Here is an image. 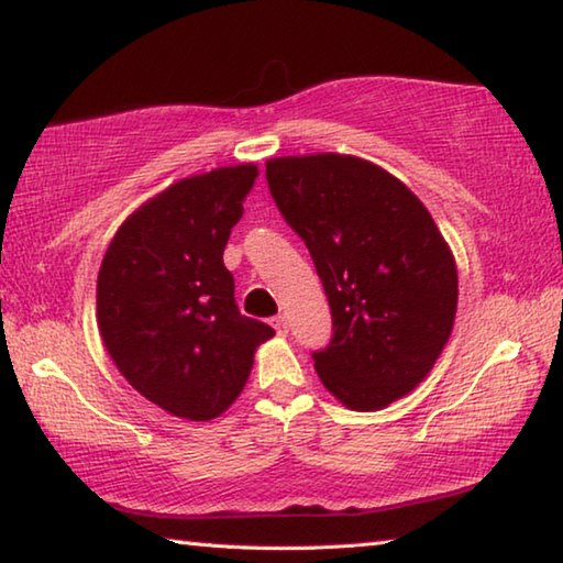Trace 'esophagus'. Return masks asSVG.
<instances>
[{
  "label": "esophagus",
  "instance_id": "1",
  "mask_svg": "<svg viewBox=\"0 0 563 563\" xmlns=\"http://www.w3.org/2000/svg\"><path fill=\"white\" fill-rule=\"evenodd\" d=\"M272 327L276 329V334H279V336H287L289 334V324H287V317H274L272 319Z\"/></svg>",
  "mask_w": 563,
  "mask_h": 563
}]
</instances>
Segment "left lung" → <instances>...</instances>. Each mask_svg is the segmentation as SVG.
I'll list each match as a JSON object with an SVG mask.
<instances>
[{
	"instance_id": "1",
	"label": "left lung",
	"mask_w": 563,
	"mask_h": 563,
	"mask_svg": "<svg viewBox=\"0 0 563 563\" xmlns=\"http://www.w3.org/2000/svg\"><path fill=\"white\" fill-rule=\"evenodd\" d=\"M266 181L331 307L334 334L311 354L321 384L354 411L389 407L449 342L454 254L407 184L358 156H276Z\"/></svg>"
}]
</instances>
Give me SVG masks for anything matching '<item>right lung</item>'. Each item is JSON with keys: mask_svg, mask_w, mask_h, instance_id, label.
<instances>
[{"mask_svg": "<svg viewBox=\"0 0 563 563\" xmlns=\"http://www.w3.org/2000/svg\"><path fill=\"white\" fill-rule=\"evenodd\" d=\"M260 177L256 164L181 179L129 217L97 276L101 342L124 379L174 417L209 421L232 407L274 336L234 301L224 246Z\"/></svg>", "mask_w": 563, "mask_h": 563, "instance_id": "obj_1", "label": "right lung"}]
</instances>
